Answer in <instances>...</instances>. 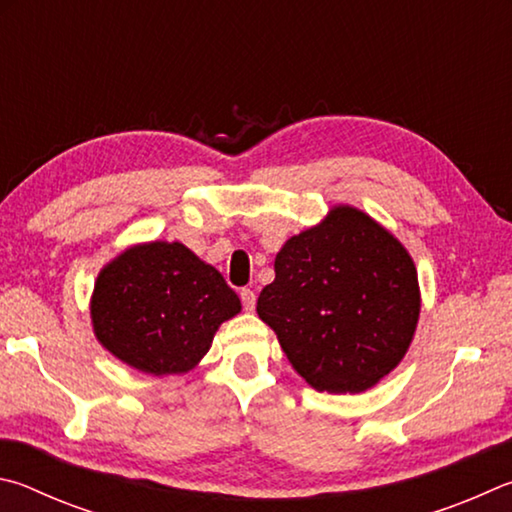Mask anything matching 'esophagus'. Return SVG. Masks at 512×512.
<instances>
[{"label": "esophagus", "instance_id": "esophagus-1", "mask_svg": "<svg viewBox=\"0 0 512 512\" xmlns=\"http://www.w3.org/2000/svg\"><path fill=\"white\" fill-rule=\"evenodd\" d=\"M240 301H242V306H245V310H254V306H256V292L249 290V288H242L240 290Z\"/></svg>", "mask_w": 512, "mask_h": 512}]
</instances>
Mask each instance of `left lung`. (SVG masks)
Listing matches in <instances>:
<instances>
[{"mask_svg":"<svg viewBox=\"0 0 512 512\" xmlns=\"http://www.w3.org/2000/svg\"><path fill=\"white\" fill-rule=\"evenodd\" d=\"M256 312L310 387L360 393L396 369L420 312L407 249L369 215L335 206L285 242Z\"/></svg>","mask_w":512,"mask_h":512,"instance_id":"obj_1","label":"left lung"}]
</instances>
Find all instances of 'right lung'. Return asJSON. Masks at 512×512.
<instances>
[{
	"mask_svg": "<svg viewBox=\"0 0 512 512\" xmlns=\"http://www.w3.org/2000/svg\"><path fill=\"white\" fill-rule=\"evenodd\" d=\"M238 312V294L182 242L123 251L98 274L92 297L98 342L150 375L191 371Z\"/></svg>",
	"mask_w": 512,
	"mask_h": 512,
	"instance_id": "obj_1",
	"label": "right lung"
}]
</instances>
